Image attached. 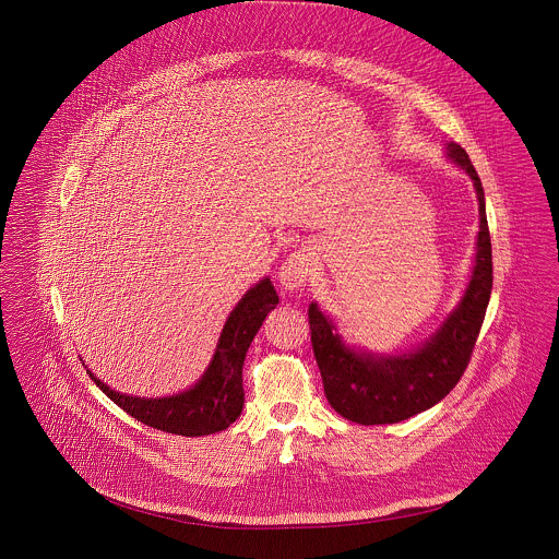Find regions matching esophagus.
Here are the masks:
<instances>
[{"mask_svg": "<svg viewBox=\"0 0 559 559\" xmlns=\"http://www.w3.org/2000/svg\"><path fill=\"white\" fill-rule=\"evenodd\" d=\"M310 272H312V255L308 251H297L283 262V266L278 270V281L287 292H297L299 287H304Z\"/></svg>", "mask_w": 559, "mask_h": 559, "instance_id": "esophagus-1", "label": "esophagus"}]
</instances>
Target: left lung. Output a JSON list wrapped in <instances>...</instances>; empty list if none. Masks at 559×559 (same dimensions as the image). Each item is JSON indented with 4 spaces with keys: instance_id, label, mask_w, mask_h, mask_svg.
I'll return each instance as SVG.
<instances>
[{
    "instance_id": "8db88e82",
    "label": "left lung",
    "mask_w": 559,
    "mask_h": 559,
    "mask_svg": "<svg viewBox=\"0 0 559 559\" xmlns=\"http://www.w3.org/2000/svg\"><path fill=\"white\" fill-rule=\"evenodd\" d=\"M447 159L474 182L479 228L469 281L459 304L419 346L381 354L349 346L319 304L308 308L312 347L329 404L362 426L399 424L444 399L467 369L492 289V247L486 219L484 188L467 153L447 142Z\"/></svg>"
}]
</instances>
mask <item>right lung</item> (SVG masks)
<instances>
[{
    "instance_id": "right-lung-1",
    "label": "right lung",
    "mask_w": 559,
    "mask_h": 559,
    "mask_svg": "<svg viewBox=\"0 0 559 559\" xmlns=\"http://www.w3.org/2000/svg\"><path fill=\"white\" fill-rule=\"evenodd\" d=\"M278 304L272 281L264 276L233 308L205 372L185 392L163 399H140L108 388L92 371L94 383L133 419L176 436H210L235 424L242 413V362L255 333Z\"/></svg>"
}]
</instances>
